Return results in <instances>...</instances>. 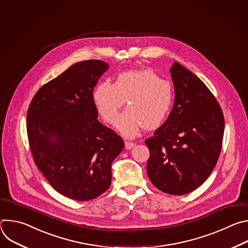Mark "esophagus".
Segmentation results:
<instances>
[{
  "mask_svg": "<svg viewBox=\"0 0 248 248\" xmlns=\"http://www.w3.org/2000/svg\"><path fill=\"white\" fill-rule=\"evenodd\" d=\"M124 144H125V149H131L135 145V143L131 142V141H127V140L124 141Z\"/></svg>",
  "mask_w": 248,
  "mask_h": 248,
  "instance_id": "esophagus-1",
  "label": "esophagus"
}]
</instances>
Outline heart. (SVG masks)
Instances as JSON below:
<instances>
[{"label": "heart", "mask_w": 248, "mask_h": 248, "mask_svg": "<svg viewBox=\"0 0 248 248\" xmlns=\"http://www.w3.org/2000/svg\"><path fill=\"white\" fill-rule=\"evenodd\" d=\"M173 99L172 84L159 78L152 69L129 70L121 74L115 83H99L93 100L100 116L115 124L119 110L128 105L119 117L117 127L125 136L135 135L141 126L152 129L168 115Z\"/></svg>", "instance_id": "obj_1"}]
</instances>
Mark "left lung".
<instances>
[{
  "mask_svg": "<svg viewBox=\"0 0 248 248\" xmlns=\"http://www.w3.org/2000/svg\"><path fill=\"white\" fill-rule=\"evenodd\" d=\"M174 103L167 121L145 140L147 174L161 191L187 194L199 187L219 159L225 128L220 104L190 70L174 62L170 68Z\"/></svg>",
  "mask_w": 248,
  "mask_h": 248,
  "instance_id": "8db88e82",
  "label": "left lung"
}]
</instances>
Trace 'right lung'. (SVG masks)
Segmentation results:
<instances>
[{
    "label": "right lung",
    "instance_id": "1",
    "mask_svg": "<svg viewBox=\"0 0 248 248\" xmlns=\"http://www.w3.org/2000/svg\"><path fill=\"white\" fill-rule=\"evenodd\" d=\"M108 68L100 60L72 65L36 92L27 111L35 164L55 190L74 200H92L110 187L112 163L124 147L97 120L93 90Z\"/></svg>",
    "mask_w": 248,
    "mask_h": 248
}]
</instances>
